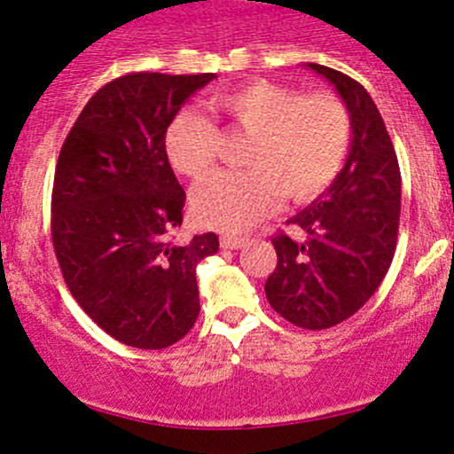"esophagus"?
<instances>
[{
	"mask_svg": "<svg viewBox=\"0 0 454 454\" xmlns=\"http://www.w3.org/2000/svg\"><path fill=\"white\" fill-rule=\"evenodd\" d=\"M244 244H247V238L242 236H229V233L221 236V247L229 248V251H238V248H242Z\"/></svg>",
	"mask_w": 454,
	"mask_h": 454,
	"instance_id": "1",
	"label": "esophagus"
}]
</instances>
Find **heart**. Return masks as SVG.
<instances>
[{"label":"heart","mask_w":454,"mask_h":454,"mask_svg":"<svg viewBox=\"0 0 454 454\" xmlns=\"http://www.w3.org/2000/svg\"><path fill=\"white\" fill-rule=\"evenodd\" d=\"M212 111L251 135L247 171L216 173L192 195V214L206 227L242 231L277 207L304 203L337 180L351 144V117L339 96L300 94L272 81H251L212 98ZM221 132L207 117L180 111L165 130L171 167L191 180L214 169Z\"/></svg>","instance_id":"1"}]
</instances>
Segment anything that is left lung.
Wrapping results in <instances>:
<instances>
[{"instance_id": "obj_1", "label": "left lung", "mask_w": 454, "mask_h": 454, "mask_svg": "<svg viewBox=\"0 0 454 454\" xmlns=\"http://www.w3.org/2000/svg\"><path fill=\"white\" fill-rule=\"evenodd\" d=\"M334 85L351 117V144L337 180L289 218L307 236L272 238L277 268L266 281L270 307L294 325L333 328L375 294L396 248L401 171L378 106L358 81L307 64Z\"/></svg>"}]
</instances>
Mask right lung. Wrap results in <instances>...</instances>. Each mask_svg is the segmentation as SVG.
I'll list each match as a JSON object with an SVG mask.
<instances>
[{
    "label": "right lung",
    "instance_id": "obj_1",
    "mask_svg": "<svg viewBox=\"0 0 454 454\" xmlns=\"http://www.w3.org/2000/svg\"><path fill=\"white\" fill-rule=\"evenodd\" d=\"M212 79L132 73L109 81L59 152L51 236L64 281L79 307L130 348H169L200 315L195 270L218 251V238L169 240L186 192L167 159L165 130Z\"/></svg>",
    "mask_w": 454,
    "mask_h": 454
}]
</instances>
